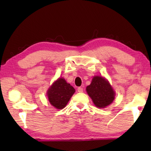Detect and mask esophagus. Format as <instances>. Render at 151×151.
Returning a JSON list of instances; mask_svg holds the SVG:
<instances>
[{
    "mask_svg": "<svg viewBox=\"0 0 151 151\" xmlns=\"http://www.w3.org/2000/svg\"><path fill=\"white\" fill-rule=\"evenodd\" d=\"M77 90H78V93H83V88L78 87V88H77Z\"/></svg>",
    "mask_w": 151,
    "mask_h": 151,
    "instance_id": "34e87169",
    "label": "esophagus"
}]
</instances>
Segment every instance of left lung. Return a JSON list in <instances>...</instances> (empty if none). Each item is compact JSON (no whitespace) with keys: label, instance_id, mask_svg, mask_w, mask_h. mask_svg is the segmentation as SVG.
Returning <instances> with one entry per match:
<instances>
[{"label":"left lung","instance_id":"obj_1","mask_svg":"<svg viewBox=\"0 0 151 151\" xmlns=\"http://www.w3.org/2000/svg\"><path fill=\"white\" fill-rule=\"evenodd\" d=\"M86 92L99 108H104L109 105L114 99L113 89L109 82L102 76H94L91 85L86 87Z\"/></svg>","mask_w":151,"mask_h":151}]
</instances>
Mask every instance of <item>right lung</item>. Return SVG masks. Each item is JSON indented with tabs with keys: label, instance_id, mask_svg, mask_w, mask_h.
Returning a JSON list of instances; mask_svg holds the SVG:
<instances>
[{
	"label": "right lung",
	"instance_id": "obj_1",
	"mask_svg": "<svg viewBox=\"0 0 151 151\" xmlns=\"http://www.w3.org/2000/svg\"><path fill=\"white\" fill-rule=\"evenodd\" d=\"M75 89L65 79L59 78L50 86L47 92L50 103L58 109L65 108L71 96L75 93Z\"/></svg>",
	"mask_w": 151,
	"mask_h": 151
}]
</instances>
